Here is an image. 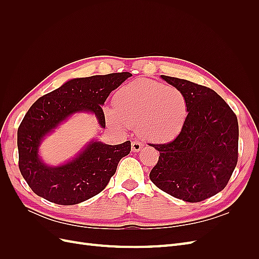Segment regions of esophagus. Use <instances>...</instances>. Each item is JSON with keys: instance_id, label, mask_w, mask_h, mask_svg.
Returning <instances> with one entry per match:
<instances>
[{"instance_id": "1", "label": "esophagus", "mask_w": 259, "mask_h": 259, "mask_svg": "<svg viewBox=\"0 0 259 259\" xmlns=\"http://www.w3.org/2000/svg\"><path fill=\"white\" fill-rule=\"evenodd\" d=\"M144 144L142 142H139V140H134V142L132 143V150L134 152H138L139 150H142Z\"/></svg>"}]
</instances>
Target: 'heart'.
Listing matches in <instances>:
<instances>
[{
  "label": "heart",
  "mask_w": 259,
  "mask_h": 259,
  "mask_svg": "<svg viewBox=\"0 0 259 259\" xmlns=\"http://www.w3.org/2000/svg\"><path fill=\"white\" fill-rule=\"evenodd\" d=\"M114 111L108 119L121 127L137 126L140 134L153 142H166L179 134L188 116L185 94L171 86L138 79L116 92Z\"/></svg>",
  "instance_id": "1"
}]
</instances>
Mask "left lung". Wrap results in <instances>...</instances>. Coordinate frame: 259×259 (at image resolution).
Segmentation results:
<instances>
[{
    "label": "left lung",
    "mask_w": 259,
    "mask_h": 259,
    "mask_svg": "<svg viewBox=\"0 0 259 259\" xmlns=\"http://www.w3.org/2000/svg\"><path fill=\"white\" fill-rule=\"evenodd\" d=\"M161 77L185 94L188 116L174 140L149 145L160 152L149 177L171 197L191 203L204 201L224 189L237 166V115L209 88L178 77Z\"/></svg>",
    "instance_id": "1"
}]
</instances>
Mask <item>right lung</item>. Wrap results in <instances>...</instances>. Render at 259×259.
<instances>
[{"label":"right lung","mask_w":259,"mask_h":259,"mask_svg":"<svg viewBox=\"0 0 259 259\" xmlns=\"http://www.w3.org/2000/svg\"><path fill=\"white\" fill-rule=\"evenodd\" d=\"M130 76V72H121L70 80L30 107L17 132L18 165L22 177L38 197L60 205H73L105 189L117 163L130 153V140L114 146L91 142L75 159L56 167L48 166L38 158V146L49 133L75 112L95 113L105 128L101 106Z\"/></svg>","instance_id":"1"}]
</instances>
